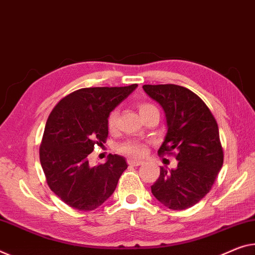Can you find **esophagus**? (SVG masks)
Segmentation results:
<instances>
[{
    "label": "esophagus",
    "instance_id": "1",
    "mask_svg": "<svg viewBox=\"0 0 255 255\" xmlns=\"http://www.w3.org/2000/svg\"><path fill=\"white\" fill-rule=\"evenodd\" d=\"M128 165H133V166H138V165H141L143 162L141 159H134V158H128Z\"/></svg>",
    "mask_w": 255,
    "mask_h": 255
}]
</instances>
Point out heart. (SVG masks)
Segmentation results:
<instances>
[{
  "label": "heart",
  "mask_w": 255,
  "mask_h": 255,
  "mask_svg": "<svg viewBox=\"0 0 255 255\" xmlns=\"http://www.w3.org/2000/svg\"><path fill=\"white\" fill-rule=\"evenodd\" d=\"M138 108L141 116L144 115L148 112L152 111V109H157L154 105L148 104V103H140L138 105ZM117 116H119V111H117V109H114V111H112L108 114L107 128L111 132H114L116 130ZM146 150H147L146 143L141 142V141H138V140H127L117 146V151L123 155L131 156V157H140V156L144 155Z\"/></svg>",
  "instance_id": "heart-1"
}]
</instances>
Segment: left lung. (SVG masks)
Listing matches in <instances>:
<instances>
[{
	"mask_svg": "<svg viewBox=\"0 0 255 255\" xmlns=\"http://www.w3.org/2000/svg\"><path fill=\"white\" fill-rule=\"evenodd\" d=\"M144 92L162 106L167 133L158 155H174V170L160 167L151 193L171 210L194 206L209 193L223 164L218 123L196 93L175 84L143 85Z\"/></svg>",
	"mask_w": 255,
	"mask_h": 255,
	"instance_id": "left-lung-1",
	"label": "left lung"
}]
</instances>
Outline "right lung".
<instances>
[{
  "label": "right lung",
  "instance_id": "add662e5",
  "mask_svg": "<svg viewBox=\"0 0 255 255\" xmlns=\"http://www.w3.org/2000/svg\"><path fill=\"white\" fill-rule=\"evenodd\" d=\"M138 85L84 88L62 98L46 121L40 160L50 189L78 211L99 207L114 193L128 164L122 156L91 166L89 155L108 136L107 117Z\"/></svg>",
  "mask_w": 255,
  "mask_h": 255
}]
</instances>
